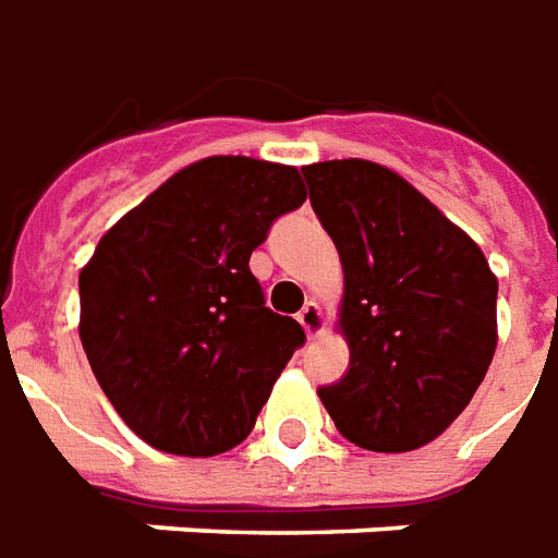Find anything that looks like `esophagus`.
Wrapping results in <instances>:
<instances>
[{
  "mask_svg": "<svg viewBox=\"0 0 558 558\" xmlns=\"http://www.w3.org/2000/svg\"><path fill=\"white\" fill-rule=\"evenodd\" d=\"M298 322L303 324V330H306V336H310V339H318V336L324 333V312H322V306L315 303V300H310V303L300 310Z\"/></svg>",
  "mask_w": 558,
  "mask_h": 558,
  "instance_id": "34e87169",
  "label": "esophagus"
}]
</instances>
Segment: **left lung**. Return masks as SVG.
Listing matches in <instances>:
<instances>
[{
  "label": "left lung",
  "mask_w": 558,
  "mask_h": 558,
  "mask_svg": "<svg viewBox=\"0 0 558 558\" xmlns=\"http://www.w3.org/2000/svg\"><path fill=\"white\" fill-rule=\"evenodd\" d=\"M303 177L345 272L349 373L318 397L357 448H424L487 375L499 282L475 240L385 165L318 161Z\"/></svg>",
  "instance_id": "obj_1"
}]
</instances>
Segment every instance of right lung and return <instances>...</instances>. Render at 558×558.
Segmentation results:
<instances>
[{"instance_id":"obj_1","label":"right lung","mask_w":558,"mask_h":558,"mask_svg":"<svg viewBox=\"0 0 558 558\" xmlns=\"http://www.w3.org/2000/svg\"><path fill=\"white\" fill-rule=\"evenodd\" d=\"M303 201L291 165L209 156L98 240L77 330L105 397L146 445L216 457L252 433L306 333L264 306L248 255Z\"/></svg>"}]
</instances>
